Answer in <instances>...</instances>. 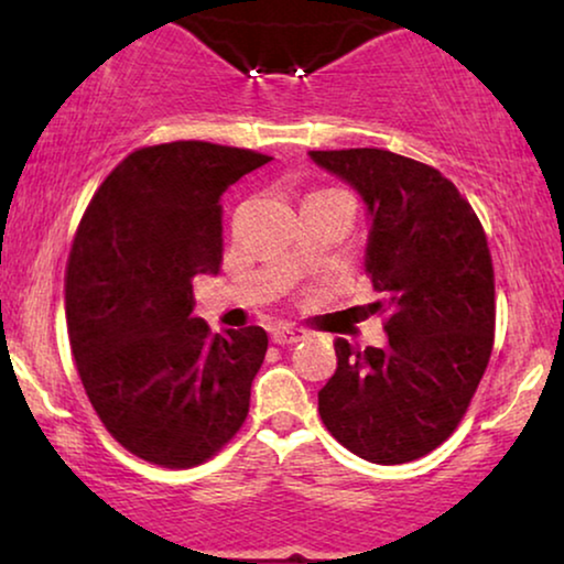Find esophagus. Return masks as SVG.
<instances>
[{
    "instance_id": "34e87169",
    "label": "esophagus",
    "mask_w": 564,
    "mask_h": 564,
    "mask_svg": "<svg viewBox=\"0 0 564 564\" xmlns=\"http://www.w3.org/2000/svg\"><path fill=\"white\" fill-rule=\"evenodd\" d=\"M303 338H305L303 328H292V326H274L272 328V341L280 346L297 344V341H303Z\"/></svg>"
}]
</instances>
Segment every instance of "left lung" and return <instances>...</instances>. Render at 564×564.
I'll list each match as a JSON object with an SVG mask.
<instances>
[{
	"mask_svg": "<svg viewBox=\"0 0 564 564\" xmlns=\"http://www.w3.org/2000/svg\"><path fill=\"white\" fill-rule=\"evenodd\" d=\"M365 199V269L388 344L336 338L318 392L330 436L377 465L434 452L459 426L492 351L496 280L488 238L459 189L421 161L382 149L311 151Z\"/></svg>",
	"mask_w": 564,
	"mask_h": 564,
	"instance_id": "left-lung-1",
	"label": "left lung"
}]
</instances>
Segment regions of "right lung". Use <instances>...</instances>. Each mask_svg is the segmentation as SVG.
<instances>
[{"instance_id": "add662e5", "label": "right lung", "mask_w": 564, "mask_h": 564, "mask_svg": "<svg viewBox=\"0 0 564 564\" xmlns=\"http://www.w3.org/2000/svg\"><path fill=\"white\" fill-rule=\"evenodd\" d=\"M269 156L205 141L145 145L99 184L66 267V323L99 421L130 454L195 467L249 413L267 330L210 334L192 276L218 274L220 197Z\"/></svg>"}]
</instances>
